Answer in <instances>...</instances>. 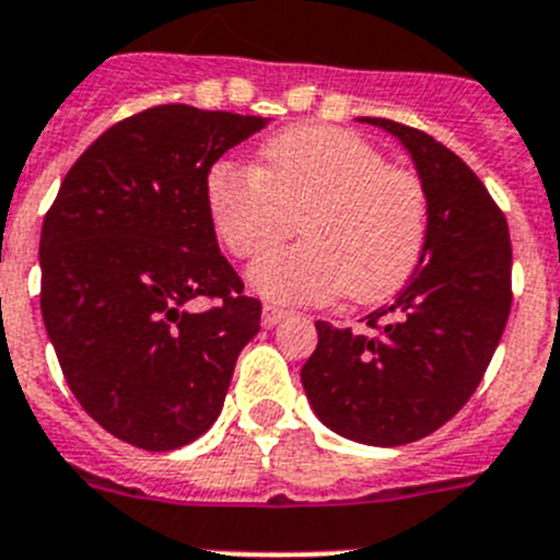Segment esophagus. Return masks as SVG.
<instances>
[{
	"label": "esophagus",
	"instance_id": "obj_1",
	"mask_svg": "<svg viewBox=\"0 0 560 560\" xmlns=\"http://www.w3.org/2000/svg\"><path fill=\"white\" fill-rule=\"evenodd\" d=\"M284 315H287V310H281V307H276V304H265V310H261V327H276V324H279V320H284Z\"/></svg>",
	"mask_w": 560,
	"mask_h": 560
}]
</instances>
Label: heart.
Returning a JSON list of instances; mask_svg holds the SVG:
<instances>
[{"instance_id":"b5f03b06","label":"heart","mask_w":560,"mask_h":560,"mask_svg":"<svg viewBox=\"0 0 560 560\" xmlns=\"http://www.w3.org/2000/svg\"><path fill=\"white\" fill-rule=\"evenodd\" d=\"M213 231L242 259L295 231L301 245L250 267V284L287 304L347 290L377 304L406 287L428 242V194L415 172L388 165L372 143L332 126H295L261 145V163L222 160L208 172Z\"/></svg>"}]
</instances>
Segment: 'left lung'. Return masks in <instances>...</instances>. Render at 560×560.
<instances>
[{
    "instance_id": "left-lung-1",
    "label": "left lung",
    "mask_w": 560,
    "mask_h": 560,
    "mask_svg": "<svg viewBox=\"0 0 560 560\" xmlns=\"http://www.w3.org/2000/svg\"><path fill=\"white\" fill-rule=\"evenodd\" d=\"M408 152L428 194V242L415 276L374 335L315 320L318 347L301 369L329 431L397 448L434 434L482 381L510 315V231L482 179L448 145L386 118H358Z\"/></svg>"
}]
</instances>
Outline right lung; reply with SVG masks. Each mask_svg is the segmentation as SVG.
Returning a JSON list of instances; mask_svg holds the SVG:
<instances>
[{"mask_svg": "<svg viewBox=\"0 0 560 560\" xmlns=\"http://www.w3.org/2000/svg\"><path fill=\"white\" fill-rule=\"evenodd\" d=\"M267 118L165 104L106 129L75 160L38 242L42 318L92 420L143 451L217 422L261 304L217 245L213 163ZM217 298L211 311H197Z\"/></svg>", "mask_w": 560, "mask_h": 560, "instance_id": "obj_1", "label": "right lung"}]
</instances>
